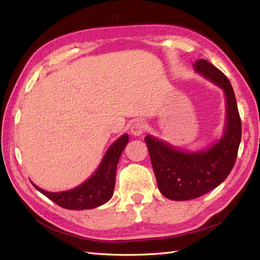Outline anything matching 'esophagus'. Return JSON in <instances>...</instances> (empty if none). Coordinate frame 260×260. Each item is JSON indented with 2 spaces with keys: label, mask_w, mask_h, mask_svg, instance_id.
<instances>
[{
  "label": "esophagus",
  "mask_w": 260,
  "mask_h": 260,
  "mask_svg": "<svg viewBox=\"0 0 260 260\" xmlns=\"http://www.w3.org/2000/svg\"><path fill=\"white\" fill-rule=\"evenodd\" d=\"M145 129H146V124L144 123V121L137 120L133 125H132L131 133L135 136H139V135H142L143 133H144Z\"/></svg>",
  "instance_id": "esophagus-1"
}]
</instances>
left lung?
<instances>
[{"label":"left lung","instance_id":"1","mask_svg":"<svg viewBox=\"0 0 260 260\" xmlns=\"http://www.w3.org/2000/svg\"><path fill=\"white\" fill-rule=\"evenodd\" d=\"M193 68L223 89L227 123L222 137L215 144L193 153L181 151L150 135L145 137L158 189L174 201L199 198L221 184L234 168L241 141V119L229 79L204 59L197 60Z\"/></svg>","mask_w":260,"mask_h":260}]
</instances>
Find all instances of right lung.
<instances>
[{"label": "right lung", "mask_w": 260, "mask_h": 260, "mask_svg": "<svg viewBox=\"0 0 260 260\" xmlns=\"http://www.w3.org/2000/svg\"><path fill=\"white\" fill-rule=\"evenodd\" d=\"M127 143H128V135H121L109 146L95 174L75 189L63 192H48L36 184L33 185L42 194L64 209L85 210L102 206L113 197L116 168Z\"/></svg>", "instance_id": "right-lung-1"}]
</instances>
